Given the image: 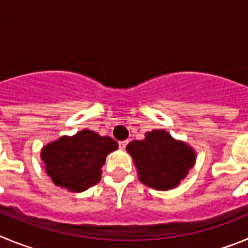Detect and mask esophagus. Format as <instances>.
<instances>
[{
  "mask_svg": "<svg viewBox=\"0 0 248 248\" xmlns=\"http://www.w3.org/2000/svg\"><path fill=\"white\" fill-rule=\"evenodd\" d=\"M127 143H128V140H121V142H119L120 148H121V149H124V148H126Z\"/></svg>",
  "mask_w": 248,
  "mask_h": 248,
  "instance_id": "1",
  "label": "esophagus"
}]
</instances>
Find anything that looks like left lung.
Returning a JSON list of instances; mask_svg holds the SVG:
<instances>
[{"label":"left lung","instance_id":"8db88e82","mask_svg":"<svg viewBox=\"0 0 248 248\" xmlns=\"http://www.w3.org/2000/svg\"><path fill=\"white\" fill-rule=\"evenodd\" d=\"M126 151L132 157L140 182L162 191L178 186L196 160L193 147L173 138L166 129L147 132L144 140L129 142Z\"/></svg>","mask_w":248,"mask_h":248}]
</instances>
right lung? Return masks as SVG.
Listing matches in <instances>:
<instances>
[{
    "label": "right lung",
    "instance_id": "right-lung-1",
    "mask_svg": "<svg viewBox=\"0 0 248 248\" xmlns=\"http://www.w3.org/2000/svg\"><path fill=\"white\" fill-rule=\"evenodd\" d=\"M117 148L119 143L108 136L82 129L44 146L41 159L57 186L81 193L100 182L106 157Z\"/></svg>",
    "mask_w": 248,
    "mask_h": 248
}]
</instances>
